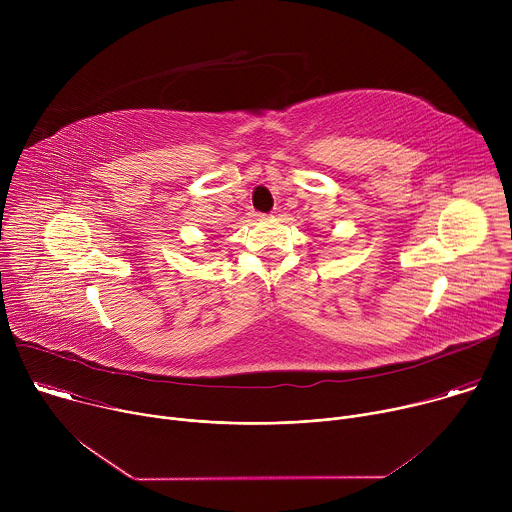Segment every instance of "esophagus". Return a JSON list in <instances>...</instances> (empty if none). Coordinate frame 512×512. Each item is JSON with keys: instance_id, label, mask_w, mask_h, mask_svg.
<instances>
[{"instance_id": "34e87169", "label": "esophagus", "mask_w": 512, "mask_h": 512, "mask_svg": "<svg viewBox=\"0 0 512 512\" xmlns=\"http://www.w3.org/2000/svg\"><path fill=\"white\" fill-rule=\"evenodd\" d=\"M253 216H255V218H265L267 214H263V212H253Z\"/></svg>"}]
</instances>
